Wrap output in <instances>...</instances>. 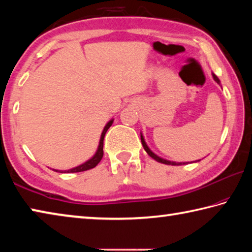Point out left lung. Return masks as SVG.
Instances as JSON below:
<instances>
[{"mask_svg":"<svg viewBox=\"0 0 252 252\" xmlns=\"http://www.w3.org/2000/svg\"><path fill=\"white\" fill-rule=\"evenodd\" d=\"M213 79H215V81L217 83H219L220 84V81H219V79L217 78V76L213 74ZM141 142H142V146H143V148H144V150L147 151V153L149 156H150L151 158H153V159H155L156 161H158V162H161V163H164V164H171V165H180V164H186V163H179V162H172V161H168V160H164V159H162V158H160V157H158L157 155H155V153H153L150 149L148 148V146H147V143H146V141H144V139H143V136H142V134H141Z\"/></svg>","mask_w":252,"mask_h":252,"instance_id":"obj_1","label":"left lung"}]
</instances>
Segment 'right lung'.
<instances>
[{"mask_svg": "<svg viewBox=\"0 0 252 252\" xmlns=\"http://www.w3.org/2000/svg\"><path fill=\"white\" fill-rule=\"evenodd\" d=\"M113 120H111L108 125L104 126L103 131H102V134H101V139H100V143H99V148H97V151L94 156H93L92 159H90L89 161L85 162V163L79 165V167L73 168V169H70L67 170L66 172H82V171H87V170H90L92 168H94L97 165V163L101 161L102 157H103V139H104V135L106 133V131H108L109 127L112 126ZM57 172H62V171H58V170H55Z\"/></svg>", "mask_w": 252, "mask_h": 252, "instance_id": "1", "label": "right lung"}]
</instances>
